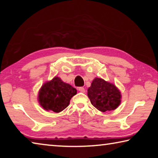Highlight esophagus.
Listing matches in <instances>:
<instances>
[{
	"mask_svg": "<svg viewBox=\"0 0 158 158\" xmlns=\"http://www.w3.org/2000/svg\"><path fill=\"white\" fill-rule=\"evenodd\" d=\"M78 90H79L80 92H81V93H85V89H84V88H83V87H79V88H78Z\"/></svg>",
	"mask_w": 158,
	"mask_h": 158,
	"instance_id": "34e87169",
	"label": "esophagus"
}]
</instances>
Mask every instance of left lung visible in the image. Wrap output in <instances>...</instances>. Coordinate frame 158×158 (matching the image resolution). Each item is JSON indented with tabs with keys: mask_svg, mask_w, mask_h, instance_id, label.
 <instances>
[{
	"mask_svg": "<svg viewBox=\"0 0 158 158\" xmlns=\"http://www.w3.org/2000/svg\"><path fill=\"white\" fill-rule=\"evenodd\" d=\"M92 105L99 111L105 112L116 109L121 103V93L114 84L102 79L95 78L88 89Z\"/></svg>",
	"mask_w": 158,
	"mask_h": 158,
	"instance_id": "1",
	"label": "left lung"
}]
</instances>
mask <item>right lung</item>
<instances>
[{
    "instance_id": "1",
    "label": "right lung",
    "mask_w": 158,
    "mask_h": 158,
    "mask_svg": "<svg viewBox=\"0 0 158 158\" xmlns=\"http://www.w3.org/2000/svg\"><path fill=\"white\" fill-rule=\"evenodd\" d=\"M76 94V89L56 77L42 85L38 100L44 109L58 113L69 105L71 98Z\"/></svg>"
}]
</instances>
